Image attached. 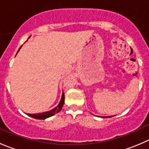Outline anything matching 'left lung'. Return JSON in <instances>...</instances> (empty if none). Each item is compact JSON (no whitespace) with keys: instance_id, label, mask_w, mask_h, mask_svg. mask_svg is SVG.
Segmentation results:
<instances>
[{"instance_id":"1","label":"left lung","mask_w":149,"mask_h":149,"mask_svg":"<svg viewBox=\"0 0 149 149\" xmlns=\"http://www.w3.org/2000/svg\"><path fill=\"white\" fill-rule=\"evenodd\" d=\"M112 116H110V117H112ZM109 116H103V117H102V118H108Z\"/></svg>"}]
</instances>
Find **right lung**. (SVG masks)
<instances>
[{
  "label": "right lung",
  "instance_id": "1",
  "mask_svg": "<svg viewBox=\"0 0 149 149\" xmlns=\"http://www.w3.org/2000/svg\"><path fill=\"white\" fill-rule=\"evenodd\" d=\"M30 38V37H29ZM28 38V39H29ZM22 46L19 48L18 49L17 52H19V49H21ZM64 100H65V97H64V93L63 92L62 93V96H61V101L59 102V104L56 106L55 108L52 109L50 110L49 111H47V112H43V113H33V114H31V113H26L28 116L31 117V118H36V119H39V120H43V119H46V118H49V117H51V116H54L56 113H58V112H60V110H61L62 107H63V103H64Z\"/></svg>",
  "mask_w": 149,
  "mask_h": 149
}]
</instances>
